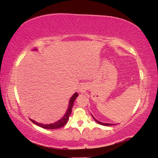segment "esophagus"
Instances as JSON below:
<instances>
[{
    "label": "esophagus",
    "instance_id": "1",
    "mask_svg": "<svg viewBox=\"0 0 158 158\" xmlns=\"http://www.w3.org/2000/svg\"><path fill=\"white\" fill-rule=\"evenodd\" d=\"M84 90H85V89H84V87H81V89H80L79 91L80 92H84Z\"/></svg>",
    "mask_w": 158,
    "mask_h": 158
}]
</instances>
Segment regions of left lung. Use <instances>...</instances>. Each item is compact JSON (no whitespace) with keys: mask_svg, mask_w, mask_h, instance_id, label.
<instances>
[{"mask_svg":"<svg viewBox=\"0 0 158 158\" xmlns=\"http://www.w3.org/2000/svg\"><path fill=\"white\" fill-rule=\"evenodd\" d=\"M93 118H94V120L95 121L98 123H99L100 125H106V126H110V125H113V124H111V123H102V122H100V121H97V120H96L94 117L93 116Z\"/></svg>","mask_w":158,"mask_h":158,"instance_id":"8db88e82","label":"left lung"}]
</instances>
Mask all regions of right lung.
Segmentation results:
<instances>
[{
  "label": "right lung",
  "mask_w": 158,
  "mask_h": 158,
  "mask_svg": "<svg viewBox=\"0 0 158 158\" xmlns=\"http://www.w3.org/2000/svg\"><path fill=\"white\" fill-rule=\"evenodd\" d=\"M77 96H78V94H77V93H75L73 95V97L71 98L70 100H69V106H68V111H66V113H65V115H64V116L62 118L60 119L59 121H58L56 122L53 123L47 124V125H44V124H42V123H37L35 121H34L33 120H32V119H31V121L33 122V123H35V124L37 125H38V126L41 127L42 128H44V129L53 130V129H58V128H60V127H63L64 125H65L67 123V122H68V121L69 117V116H70V114H71L72 109H73L74 102V100H75V99L77 98Z\"/></svg>",
  "instance_id": "obj_1"
}]
</instances>
